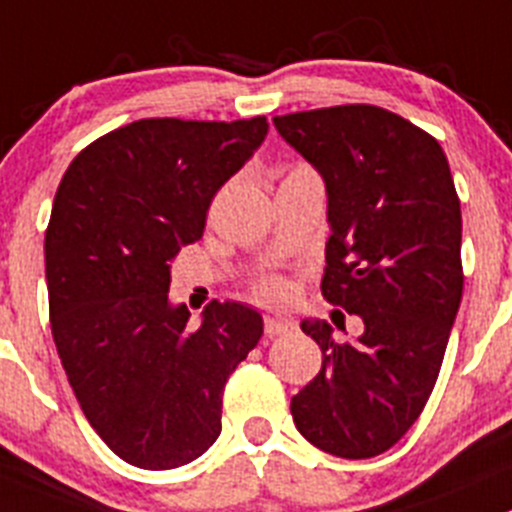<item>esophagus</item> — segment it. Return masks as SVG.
I'll return each mask as SVG.
<instances>
[{"label":"esophagus","mask_w":512,"mask_h":512,"mask_svg":"<svg viewBox=\"0 0 512 512\" xmlns=\"http://www.w3.org/2000/svg\"><path fill=\"white\" fill-rule=\"evenodd\" d=\"M264 326H266V337H281V334H289L296 329L294 319H289V316H281V314L266 316Z\"/></svg>","instance_id":"1"}]
</instances>
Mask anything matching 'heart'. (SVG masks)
Listing matches in <instances>:
<instances>
[{"label": "heart", "mask_w": 512, "mask_h": 512, "mask_svg": "<svg viewBox=\"0 0 512 512\" xmlns=\"http://www.w3.org/2000/svg\"><path fill=\"white\" fill-rule=\"evenodd\" d=\"M301 173H314V170H311L309 165H291V168L286 170L284 178ZM251 294L259 301H266V304H279V301H284L286 296H289V286H286V281L279 279V276H264V279L253 281Z\"/></svg>", "instance_id": "heart-1"}]
</instances>
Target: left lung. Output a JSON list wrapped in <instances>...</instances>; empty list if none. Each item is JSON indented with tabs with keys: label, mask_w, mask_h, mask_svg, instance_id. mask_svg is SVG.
<instances>
[{
	"label": "left lung",
	"mask_w": 512,
	"mask_h": 512,
	"mask_svg": "<svg viewBox=\"0 0 512 512\" xmlns=\"http://www.w3.org/2000/svg\"><path fill=\"white\" fill-rule=\"evenodd\" d=\"M274 125L324 178L332 236L321 294L364 324L357 342L339 344L326 321H301L321 369L291 397V415L329 455H382L425 410L460 309L450 165L430 133L377 105L279 115Z\"/></svg>",
	"instance_id": "left-lung-1"
}]
</instances>
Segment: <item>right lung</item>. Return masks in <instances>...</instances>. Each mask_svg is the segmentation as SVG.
Listing matches in <instances>:
<instances>
[{"label":"right lung","instance_id":"add662e5","mask_svg":"<svg viewBox=\"0 0 512 512\" xmlns=\"http://www.w3.org/2000/svg\"><path fill=\"white\" fill-rule=\"evenodd\" d=\"M264 115L148 118L70 163L45 233L50 324L92 430L125 462L170 470L221 435L223 387L264 319L211 301L201 326L168 299L170 261L206 228L218 188L264 143Z\"/></svg>","mask_w":512,"mask_h":512}]
</instances>
